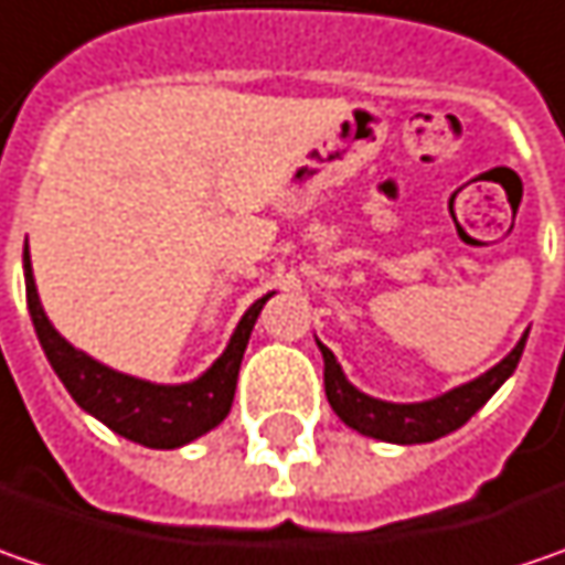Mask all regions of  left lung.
<instances>
[{"label":"left lung","mask_w":565,"mask_h":565,"mask_svg":"<svg viewBox=\"0 0 565 565\" xmlns=\"http://www.w3.org/2000/svg\"><path fill=\"white\" fill-rule=\"evenodd\" d=\"M527 338V334H525ZM525 338L512 348V354L500 360L493 370H487L468 385H458L452 392L433 398V402H420V405H392V402H380L370 398L363 392H356L351 382L344 380L338 360L326 344H319L322 360H326V395H329L331 411L356 433L373 436V439H385V443H433L452 429L465 427L480 407L490 402V395L503 385L512 370L519 366L522 351H525Z\"/></svg>","instance_id":"obj_1"}]
</instances>
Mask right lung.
<instances>
[{
	"mask_svg": "<svg viewBox=\"0 0 565 565\" xmlns=\"http://www.w3.org/2000/svg\"><path fill=\"white\" fill-rule=\"evenodd\" d=\"M24 287H28V309H31L40 348L50 360V366L56 370L62 385L68 388V395L75 398V405L85 407L87 414H94L113 433L148 449H180L185 443L199 439L202 433L217 427L231 414L243 351L249 344L258 312L271 297L268 294L246 309L227 351L214 360V366L205 376L185 385H154V382L116 373L110 366L97 363L94 356L75 351L60 331L50 326L46 312L40 307L28 246H24Z\"/></svg>",
	"mask_w": 565,
	"mask_h": 565,
	"instance_id": "obj_1",
	"label": "right lung"
}]
</instances>
